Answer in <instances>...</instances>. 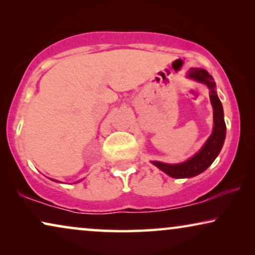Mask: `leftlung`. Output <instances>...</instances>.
Masks as SVG:
<instances>
[{"label":"left lung","mask_w":255,"mask_h":255,"mask_svg":"<svg viewBox=\"0 0 255 255\" xmlns=\"http://www.w3.org/2000/svg\"><path fill=\"white\" fill-rule=\"evenodd\" d=\"M187 78L207 85L209 90H210V102L212 109H214V128H212L210 137L204 142L200 151L186 161L180 163L152 161L153 165L174 179H188V177L196 176L198 174L203 173L217 158L223 145H224L226 135L224 111H223L221 100L218 99L217 92H216L214 78L205 69L201 68H191L188 72Z\"/></svg>","instance_id":"left-lung-1"}]
</instances>
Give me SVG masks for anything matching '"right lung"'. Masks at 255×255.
<instances>
[{
  "instance_id": "obj_1",
  "label": "right lung",
  "mask_w": 255,
  "mask_h": 255,
  "mask_svg": "<svg viewBox=\"0 0 255 255\" xmlns=\"http://www.w3.org/2000/svg\"><path fill=\"white\" fill-rule=\"evenodd\" d=\"M52 181H54V182H59V181H57V180H54V179H51ZM78 182H79V181H78Z\"/></svg>"
}]
</instances>
